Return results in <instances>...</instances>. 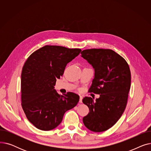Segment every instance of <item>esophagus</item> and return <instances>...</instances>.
Segmentation results:
<instances>
[{"mask_svg": "<svg viewBox=\"0 0 151 151\" xmlns=\"http://www.w3.org/2000/svg\"><path fill=\"white\" fill-rule=\"evenodd\" d=\"M82 100H83V97L82 96H80V101H79V102L80 103H82L83 101H82Z\"/></svg>", "mask_w": 151, "mask_h": 151, "instance_id": "obj_1", "label": "esophagus"}]
</instances>
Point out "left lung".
<instances>
[{
    "mask_svg": "<svg viewBox=\"0 0 151 151\" xmlns=\"http://www.w3.org/2000/svg\"><path fill=\"white\" fill-rule=\"evenodd\" d=\"M81 54L95 70L89 92L100 95L96 101L89 97L83 99L90 111L83 121L92 132H104L117 122L125 109L131 85L130 68L126 60L111 50L89 49Z\"/></svg>",
    "mask_w": 151,
    "mask_h": 151,
    "instance_id": "left-lung-1",
    "label": "left lung"
}]
</instances>
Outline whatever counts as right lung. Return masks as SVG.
Returning a JSON list of instances; mask_svg holds the SVG:
<instances>
[{
  "mask_svg": "<svg viewBox=\"0 0 151 151\" xmlns=\"http://www.w3.org/2000/svg\"><path fill=\"white\" fill-rule=\"evenodd\" d=\"M81 51L78 48L46 45L26 61L21 73V106L27 119L36 128L44 131L55 129L67 111L77 105L78 94L68 92L61 96L54 86L67 63Z\"/></svg>",
  "mask_w": 151,
  "mask_h": 151,
  "instance_id": "add662e5",
  "label": "right lung"
}]
</instances>
